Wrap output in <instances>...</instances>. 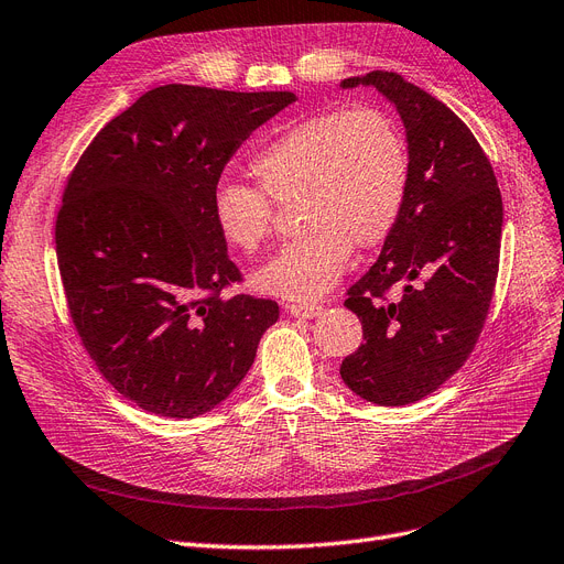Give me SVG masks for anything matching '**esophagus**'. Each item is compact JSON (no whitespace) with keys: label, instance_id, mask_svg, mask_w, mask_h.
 Masks as SVG:
<instances>
[{"label":"esophagus","instance_id":"34e87169","mask_svg":"<svg viewBox=\"0 0 564 564\" xmlns=\"http://www.w3.org/2000/svg\"><path fill=\"white\" fill-rule=\"evenodd\" d=\"M286 312L291 317L296 319H314L322 314V305H314V303H291L286 305Z\"/></svg>","mask_w":564,"mask_h":564}]
</instances>
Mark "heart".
I'll use <instances>...</instances> for the list:
<instances>
[{"mask_svg": "<svg viewBox=\"0 0 564 564\" xmlns=\"http://www.w3.org/2000/svg\"><path fill=\"white\" fill-rule=\"evenodd\" d=\"M257 187L221 180L213 192L219 236L252 254L273 229V204L299 200V238L252 275L261 294L317 301L349 265L354 245L372 250L400 219L410 187V150L381 106L324 110L273 133L250 160Z\"/></svg>", "mask_w": 564, "mask_h": 564, "instance_id": "b5f03b06", "label": "heart"}]
</instances>
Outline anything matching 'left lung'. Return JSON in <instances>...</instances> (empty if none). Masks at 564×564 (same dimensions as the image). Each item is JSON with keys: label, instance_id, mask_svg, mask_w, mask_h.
Segmentation results:
<instances>
[{"label": "left lung", "instance_id": "left-lung-1", "mask_svg": "<svg viewBox=\"0 0 564 564\" xmlns=\"http://www.w3.org/2000/svg\"><path fill=\"white\" fill-rule=\"evenodd\" d=\"M395 106L410 150V187L379 259L347 294L364 345L345 384L381 408L440 389L475 349L500 265L502 196L492 166L456 112L393 72L345 78ZM391 288L399 294L387 300Z\"/></svg>", "mask_w": 564, "mask_h": 564}]
</instances>
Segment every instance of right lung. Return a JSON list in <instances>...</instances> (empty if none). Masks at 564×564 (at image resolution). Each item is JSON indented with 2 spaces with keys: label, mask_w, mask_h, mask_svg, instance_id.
<instances>
[{
  "label": "right lung",
  "mask_w": 564,
  "mask_h": 564,
  "mask_svg": "<svg viewBox=\"0 0 564 564\" xmlns=\"http://www.w3.org/2000/svg\"><path fill=\"white\" fill-rule=\"evenodd\" d=\"M294 93L162 85L78 160L55 224L66 303L108 384L141 410L194 419L252 368L275 301L219 296L240 280L213 217L236 150Z\"/></svg>",
  "instance_id": "obj_1"
}]
</instances>
